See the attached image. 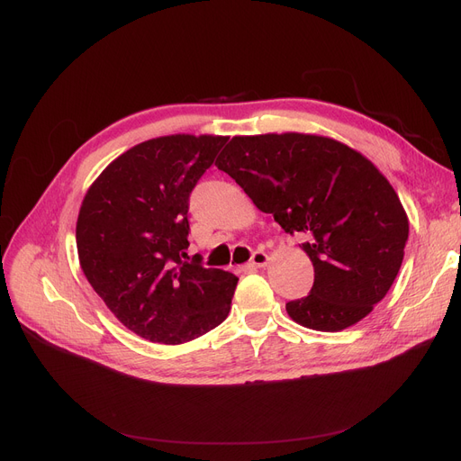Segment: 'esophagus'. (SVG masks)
<instances>
[{
	"label": "esophagus",
	"instance_id": "esophagus-1",
	"mask_svg": "<svg viewBox=\"0 0 461 461\" xmlns=\"http://www.w3.org/2000/svg\"><path fill=\"white\" fill-rule=\"evenodd\" d=\"M269 263V256L265 254L263 250H256L254 254H252V259H250V263H249V267H265V265Z\"/></svg>",
	"mask_w": 461,
	"mask_h": 461
}]
</instances>
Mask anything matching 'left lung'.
<instances>
[{"mask_svg": "<svg viewBox=\"0 0 461 461\" xmlns=\"http://www.w3.org/2000/svg\"><path fill=\"white\" fill-rule=\"evenodd\" d=\"M214 166L287 233L308 240L310 295L285 304L295 323L344 330L389 294L409 218L393 185L349 145L318 134L233 136Z\"/></svg>", "mask_w": 461, "mask_h": 461, "instance_id": "obj_1", "label": "left lung"}]
</instances>
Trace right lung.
I'll list each match as a JSON object with an SVG mask.
<instances>
[{"instance_id":"obj_1","label":"right lung","mask_w":461,"mask_h":461,"mask_svg":"<svg viewBox=\"0 0 461 461\" xmlns=\"http://www.w3.org/2000/svg\"><path fill=\"white\" fill-rule=\"evenodd\" d=\"M228 136L141 141L87 188L77 222L80 267L113 316L149 342L177 346L221 325L239 278L183 261L188 196Z\"/></svg>"}]
</instances>
